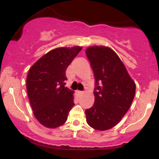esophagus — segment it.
I'll list each match as a JSON object with an SVG mask.
<instances>
[{"instance_id": "obj_1", "label": "esophagus", "mask_w": 159, "mask_h": 159, "mask_svg": "<svg viewBox=\"0 0 159 159\" xmlns=\"http://www.w3.org/2000/svg\"><path fill=\"white\" fill-rule=\"evenodd\" d=\"M77 93H78V94H79V95H81L84 93L83 91H80V90H77Z\"/></svg>"}]
</instances>
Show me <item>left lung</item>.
<instances>
[{
  "instance_id": "obj_1",
  "label": "left lung",
  "mask_w": 159,
  "mask_h": 159,
  "mask_svg": "<svg viewBox=\"0 0 159 159\" xmlns=\"http://www.w3.org/2000/svg\"><path fill=\"white\" fill-rule=\"evenodd\" d=\"M95 76V102L85 111L88 125L99 131L110 129L126 114L136 85L119 56L105 46L86 49Z\"/></svg>"
}]
</instances>
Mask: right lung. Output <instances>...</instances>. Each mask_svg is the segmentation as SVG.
Returning a JSON list of instances; mask_svg holds the SVG:
<instances>
[{
	"label": "right lung",
	"instance_id": "obj_1",
	"mask_svg": "<svg viewBox=\"0 0 159 159\" xmlns=\"http://www.w3.org/2000/svg\"><path fill=\"white\" fill-rule=\"evenodd\" d=\"M82 47L57 48L42 57L29 69L27 91L36 120L47 128L65 123L74 106L72 90L65 87L66 70Z\"/></svg>",
	"mask_w": 159,
	"mask_h": 159
}]
</instances>
